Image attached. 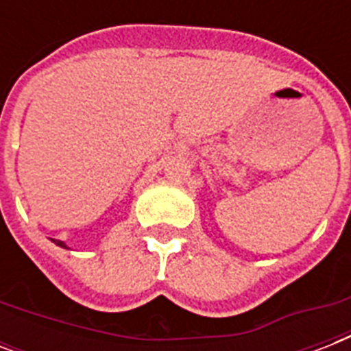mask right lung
I'll return each instance as SVG.
<instances>
[{
    "label": "right lung",
    "instance_id": "obj_1",
    "mask_svg": "<svg viewBox=\"0 0 351 351\" xmlns=\"http://www.w3.org/2000/svg\"><path fill=\"white\" fill-rule=\"evenodd\" d=\"M51 240H52V242H54V244H56V245H60V247H65V250H69L67 244H65L63 240H56V239H51Z\"/></svg>",
    "mask_w": 351,
    "mask_h": 351
}]
</instances>
